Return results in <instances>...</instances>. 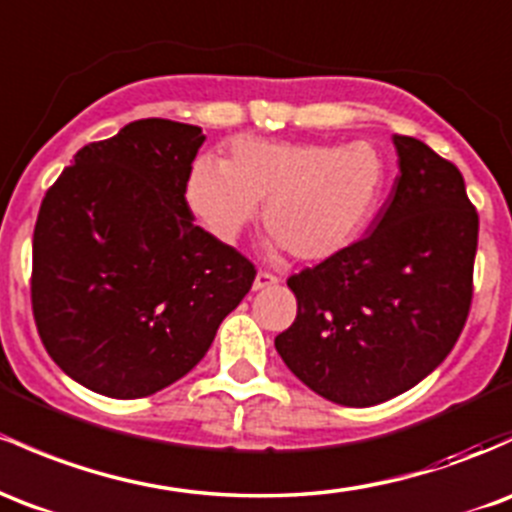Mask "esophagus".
I'll use <instances>...</instances> for the list:
<instances>
[{"mask_svg":"<svg viewBox=\"0 0 512 512\" xmlns=\"http://www.w3.org/2000/svg\"><path fill=\"white\" fill-rule=\"evenodd\" d=\"M279 284V277H274V274L269 272H257L255 282H252V289L260 291V289H269V286H277Z\"/></svg>","mask_w":512,"mask_h":512,"instance_id":"1","label":"esophagus"}]
</instances>
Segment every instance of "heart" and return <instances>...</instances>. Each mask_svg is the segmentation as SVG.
<instances>
[{"instance_id":"obj_1","label":"heart","mask_w":512,"mask_h":512,"mask_svg":"<svg viewBox=\"0 0 512 512\" xmlns=\"http://www.w3.org/2000/svg\"><path fill=\"white\" fill-rule=\"evenodd\" d=\"M386 165L369 143L240 138L221 162H194L184 201L218 243H235L262 204V223L296 260L350 245L384 192Z\"/></svg>"}]
</instances>
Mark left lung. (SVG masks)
I'll return each instance as SVG.
<instances>
[{"label": "left lung", "instance_id": "1", "mask_svg": "<svg viewBox=\"0 0 512 512\" xmlns=\"http://www.w3.org/2000/svg\"><path fill=\"white\" fill-rule=\"evenodd\" d=\"M398 177L362 240L289 277L299 311L274 338L318 396L367 408L435 372L471 306L479 213L464 177L423 140L393 136Z\"/></svg>", "mask_w": 512, "mask_h": 512}]
</instances>
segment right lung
<instances>
[{
    "instance_id": "1",
    "label": "right lung",
    "mask_w": 512,
    "mask_h": 512,
    "mask_svg": "<svg viewBox=\"0 0 512 512\" xmlns=\"http://www.w3.org/2000/svg\"><path fill=\"white\" fill-rule=\"evenodd\" d=\"M199 126L143 119L84 145L33 230L31 303L48 355L77 384L143 398L192 372L255 267L184 201Z\"/></svg>"
}]
</instances>
